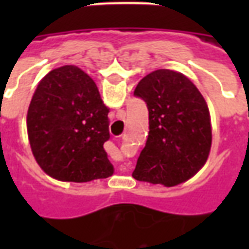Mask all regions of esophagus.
Here are the masks:
<instances>
[{
  "label": "esophagus",
  "mask_w": 249,
  "mask_h": 249,
  "mask_svg": "<svg viewBox=\"0 0 249 249\" xmlns=\"http://www.w3.org/2000/svg\"><path fill=\"white\" fill-rule=\"evenodd\" d=\"M120 171H123V172H124V171H128V165H121V167H120Z\"/></svg>",
  "instance_id": "obj_1"
}]
</instances>
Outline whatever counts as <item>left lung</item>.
<instances>
[{
	"mask_svg": "<svg viewBox=\"0 0 249 249\" xmlns=\"http://www.w3.org/2000/svg\"><path fill=\"white\" fill-rule=\"evenodd\" d=\"M136 97L149 112V133L132 176L139 181L173 187L203 167L212 142L205 100L187 77L159 69L141 80Z\"/></svg>",
	"mask_w": 249,
	"mask_h": 249,
	"instance_id": "left-lung-1",
	"label": "left lung"
}]
</instances>
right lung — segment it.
I'll list each match as a JSON object with an SVG mask.
<instances>
[{
    "instance_id": "1",
    "label": "right lung",
    "mask_w": 249,
    "mask_h": 249,
    "mask_svg": "<svg viewBox=\"0 0 249 249\" xmlns=\"http://www.w3.org/2000/svg\"><path fill=\"white\" fill-rule=\"evenodd\" d=\"M108 113L97 85L80 68L49 71L28 109L30 146L44 172L73 183L112 176L113 165L104 149L110 137Z\"/></svg>"
}]
</instances>
